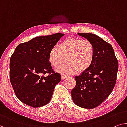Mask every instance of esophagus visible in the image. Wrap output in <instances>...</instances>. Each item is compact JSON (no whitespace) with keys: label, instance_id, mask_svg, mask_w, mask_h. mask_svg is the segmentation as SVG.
<instances>
[{"label":"esophagus","instance_id":"34e87169","mask_svg":"<svg viewBox=\"0 0 127 127\" xmlns=\"http://www.w3.org/2000/svg\"><path fill=\"white\" fill-rule=\"evenodd\" d=\"M66 78H67V76H64V75L62 76V80H64V79H65Z\"/></svg>","mask_w":127,"mask_h":127}]
</instances>
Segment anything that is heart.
I'll use <instances>...</instances> for the list:
<instances>
[{
	"label": "heart",
	"mask_w": 127,
	"mask_h": 127,
	"mask_svg": "<svg viewBox=\"0 0 127 127\" xmlns=\"http://www.w3.org/2000/svg\"><path fill=\"white\" fill-rule=\"evenodd\" d=\"M95 48L88 40L68 38L62 41L58 47H54L48 54V62L55 68L64 61L67 64L56 69L62 75H75L89 69L93 63Z\"/></svg>",
	"instance_id": "heart-1"
}]
</instances>
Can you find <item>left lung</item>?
Instances as JSON below:
<instances>
[{
  "instance_id": "obj_1",
  "label": "left lung",
  "mask_w": 127,
  "mask_h": 127,
  "mask_svg": "<svg viewBox=\"0 0 127 127\" xmlns=\"http://www.w3.org/2000/svg\"><path fill=\"white\" fill-rule=\"evenodd\" d=\"M93 44L95 57L92 65L82 74L75 76V87L71 96L74 103L84 108L92 109L108 97L116 84L119 68L112 45L98 36L78 33Z\"/></svg>"
}]
</instances>
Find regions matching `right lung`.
Instances as JSON below:
<instances>
[{
	"mask_svg": "<svg viewBox=\"0 0 127 127\" xmlns=\"http://www.w3.org/2000/svg\"><path fill=\"white\" fill-rule=\"evenodd\" d=\"M64 35L56 33L36 37L19 44L11 55L10 82L16 97L23 103L37 108L50 102L61 75L52 69L48 54Z\"/></svg>",
	"mask_w": 127,
	"mask_h": 127,
	"instance_id": "right-lung-1",
	"label": "right lung"
}]
</instances>
